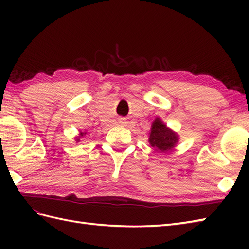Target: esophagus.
<instances>
[{
    "label": "esophagus",
    "mask_w": 249,
    "mask_h": 249,
    "mask_svg": "<svg viewBox=\"0 0 249 249\" xmlns=\"http://www.w3.org/2000/svg\"><path fill=\"white\" fill-rule=\"evenodd\" d=\"M120 122H121V124H125V123H126V121H125V120H121Z\"/></svg>",
    "instance_id": "34e87169"
}]
</instances>
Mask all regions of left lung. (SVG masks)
Wrapping results in <instances>:
<instances>
[{"label":"left lung","instance_id":"1","mask_svg":"<svg viewBox=\"0 0 249 249\" xmlns=\"http://www.w3.org/2000/svg\"><path fill=\"white\" fill-rule=\"evenodd\" d=\"M149 141L151 145L155 147L156 151L165 153L176 145L178 136L172 130L168 129L160 119L157 118L153 122Z\"/></svg>","mask_w":249,"mask_h":249}]
</instances>
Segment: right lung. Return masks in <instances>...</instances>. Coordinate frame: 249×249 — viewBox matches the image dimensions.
I'll return each instance as SVG.
<instances>
[{"label": "right lung", "mask_w": 249, "mask_h": 249, "mask_svg": "<svg viewBox=\"0 0 249 249\" xmlns=\"http://www.w3.org/2000/svg\"><path fill=\"white\" fill-rule=\"evenodd\" d=\"M84 134H86V133H81V134H80V135H81V136H83V135H84ZM77 140H79V139H77Z\"/></svg>", "instance_id": "right-lung-1"}]
</instances>
